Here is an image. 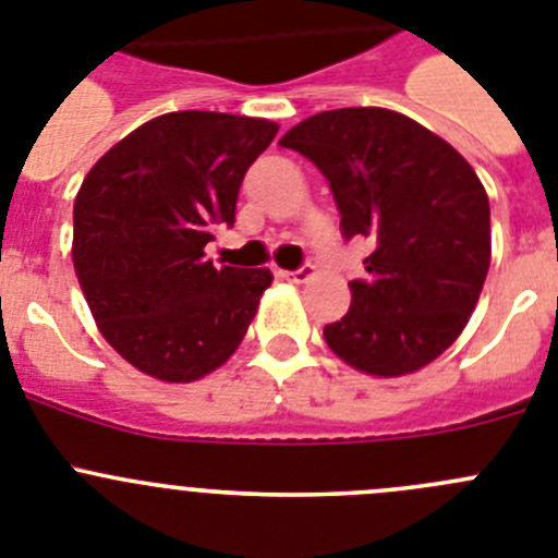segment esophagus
I'll list each match as a JSON object with an SVG mask.
<instances>
[{
	"label": "esophagus",
	"instance_id": "34e87169",
	"mask_svg": "<svg viewBox=\"0 0 558 558\" xmlns=\"http://www.w3.org/2000/svg\"><path fill=\"white\" fill-rule=\"evenodd\" d=\"M279 274H282L284 279H288V282L299 284V282H307L310 276L315 274V268H313V265H299V268H295V270H279Z\"/></svg>",
	"mask_w": 558,
	"mask_h": 558
}]
</instances>
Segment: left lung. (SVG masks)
<instances>
[{"label":"left lung","instance_id":"8db88e82","mask_svg":"<svg viewBox=\"0 0 558 558\" xmlns=\"http://www.w3.org/2000/svg\"><path fill=\"white\" fill-rule=\"evenodd\" d=\"M279 145L324 172L347 240L368 236V276L352 307L324 327L338 357L374 377H402L452 347L492 259L489 198L452 145L388 108H335Z\"/></svg>","mask_w":558,"mask_h":558}]
</instances>
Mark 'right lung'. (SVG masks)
I'll list each match as a JSON object with an SVG mask.
<instances>
[{"label": "right lung", "instance_id": "add662e5", "mask_svg": "<svg viewBox=\"0 0 558 558\" xmlns=\"http://www.w3.org/2000/svg\"><path fill=\"white\" fill-rule=\"evenodd\" d=\"M270 120L172 111L97 161L75 198L72 263L102 338L140 372L192 383L223 366L274 276L215 268L211 229L234 226L236 195L274 142Z\"/></svg>", "mask_w": 558, "mask_h": 558}]
</instances>
